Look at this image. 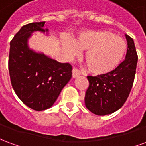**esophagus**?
Returning a JSON list of instances; mask_svg holds the SVG:
<instances>
[{"mask_svg": "<svg viewBox=\"0 0 146 146\" xmlns=\"http://www.w3.org/2000/svg\"><path fill=\"white\" fill-rule=\"evenodd\" d=\"M79 76H80V72L78 70H76V69H73V78L78 77Z\"/></svg>", "mask_w": 146, "mask_h": 146, "instance_id": "obj_1", "label": "esophagus"}]
</instances>
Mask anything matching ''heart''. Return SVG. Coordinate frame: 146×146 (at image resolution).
<instances>
[{
  "mask_svg": "<svg viewBox=\"0 0 146 146\" xmlns=\"http://www.w3.org/2000/svg\"><path fill=\"white\" fill-rule=\"evenodd\" d=\"M64 49L68 56L74 57L80 50H87L84 62L89 71L95 75L112 72L121 63L127 50L124 39L110 31H86L80 34L76 43L67 40Z\"/></svg>",
  "mask_w": 146,
  "mask_h": 146,
  "instance_id": "heart-1",
  "label": "heart"
}]
</instances>
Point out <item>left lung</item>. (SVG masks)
Wrapping results in <instances>:
<instances>
[{
  "label": "left lung",
  "instance_id": "left-lung-1",
  "mask_svg": "<svg viewBox=\"0 0 146 146\" xmlns=\"http://www.w3.org/2000/svg\"><path fill=\"white\" fill-rule=\"evenodd\" d=\"M127 51L125 59L110 73L96 76H88L89 87L85 94V106L92 113L105 116L122 107L128 98L138 62L133 39L126 34Z\"/></svg>",
  "mask_w": 146,
  "mask_h": 146
}]
</instances>
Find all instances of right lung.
Returning <instances> with one entry per match:
<instances>
[{
  "instance_id": "add662e5",
  "label": "right lung",
  "mask_w": 146,
  "mask_h": 146,
  "mask_svg": "<svg viewBox=\"0 0 146 146\" xmlns=\"http://www.w3.org/2000/svg\"><path fill=\"white\" fill-rule=\"evenodd\" d=\"M45 22L32 23L21 28L10 43L8 70L11 86L24 104L36 111L51 107L72 77L70 63H61L28 46V39L44 29Z\"/></svg>"
}]
</instances>
